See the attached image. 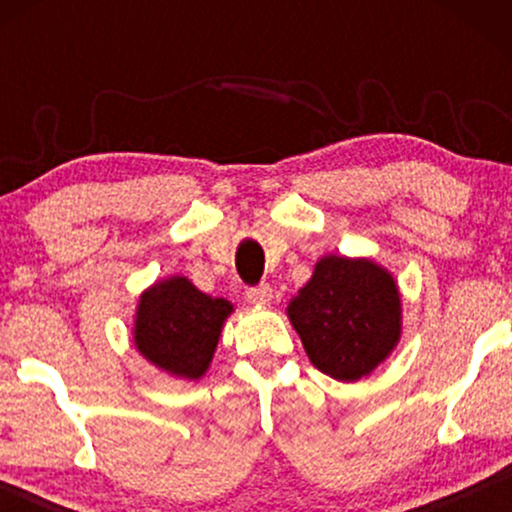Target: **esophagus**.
Here are the masks:
<instances>
[{"label": "esophagus", "mask_w": 512, "mask_h": 512, "mask_svg": "<svg viewBox=\"0 0 512 512\" xmlns=\"http://www.w3.org/2000/svg\"><path fill=\"white\" fill-rule=\"evenodd\" d=\"M247 300L251 305H270L272 300V289L268 284H261V286H254V289L247 291Z\"/></svg>", "instance_id": "34e87169"}]
</instances>
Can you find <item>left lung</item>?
<instances>
[{
	"label": "left lung",
	"mask_w": 512,
	"mask_h": 512,
	"mask_svg": "<svg viewBox=\"0 0 512 512\" xmlns=\"http://www.w3.org/2000/svg\"><path fill=\"white\" fill-rule=\"evenodd\" d=\"M286 314L312 366L340 382L373 373L401 340V293L370 258L324 256Z\"/></svg>",
	"instance_id": "obj_1"
}]
</instances>
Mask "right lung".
Returning a JSON list of instances; mask_svg holds the SVG:
<instances>
[{"instance_id": "obj_1", "label": "right lung", "mask_w": 512, "mask_h": 512, "mask_svg": "<svg viewBox=\"0 0 512 512\" xmlns=\"http://www.w3.org/2000/svg\"><path fill=\"white\" fill-rule=\"evenodd\" d=\"M233 305L195 289L186 277H170L139 296L135 347L165 373L200 380L212 363L223 321Z\"/></svg>"}]
</instances>
